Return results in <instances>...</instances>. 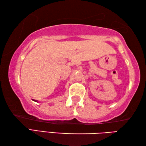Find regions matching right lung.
Here are the masks:
<instances>
[{
	"mask_svg": "<svg viewBox=\"0 0 146 146\" xmlns=\"http://www.w3.org/2000/svg\"><path fill=\"white\" fill-rule=\"evenodd\" d=\"M33 101H35V102H37V101H36V100H34V99H33Z\"/></svg>",
	"mask_w": 146,
	"mask_h": 146,
	"instance_id": "obj_1",
	"label": "right lung"
}]
</instances>
